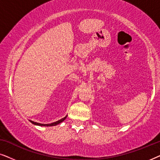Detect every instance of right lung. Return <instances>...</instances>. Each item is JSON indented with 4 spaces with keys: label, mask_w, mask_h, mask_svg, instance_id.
Returning a JSON list of instances; mask_svg holds the SVG:
<instances>
[{
    "label": "right lung",
    "mask_w": 160,
    "mask_h": 160,
    "mask_svg": "<svg viewBox=\"0 0 160 160\" xmlns=\"http://www.w3.org/2000/svg\"><path fill=\"white\" fill-rule=\"evenodd\" d=\"M66 117H67V116L66 117H65L64 118H62V119H61L60 120H58V121H57V122H53V123H51V124H41V123H37V122H32V121H31V120H30V122H31V123H32L33 124H36V125H39V126H47V127H50V126H55V125H57V124H60V123H61V122H63L64 121V120L66 119Z\"/></svg>",
    "instance_id": "obj_1"
}]
</instances>
